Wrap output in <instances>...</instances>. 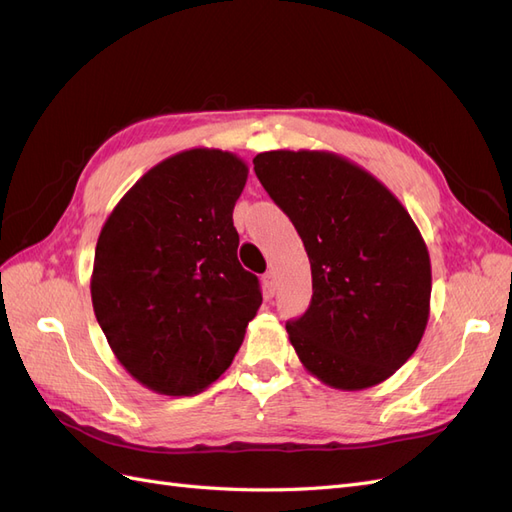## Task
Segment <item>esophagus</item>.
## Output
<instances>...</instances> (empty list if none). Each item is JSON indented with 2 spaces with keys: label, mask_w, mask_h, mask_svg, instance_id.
I'll return each mask as SVG.
<instances>
[{
  "label": "esophagus",
  "mask_w": 512,
  "mask_h": 512,
  "mask_svg": "<svg viewBox=\"0 0 512 512\" xmlns=\"http://www.w3.org/2000/svg\"><path fill=\"white\" fill-rule=\"evenodd\" d=\"M262 288H265L267 297H273L275 290H277V280H275L273 271H267L265 275H262Z\"/></svg>",
  "instance_id": "34e87169"
}]
</instances>
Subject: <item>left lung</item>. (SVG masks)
Listing matches in <instances>:
<instances>
[{
  "instance_id": "1",
  "label": "left lung",
  "mask_w": 512,
  "mask_h": 512,
  "mask_svg": "<svg viewBox=\"0 0 512 512\" xmlns=\"http://www.w3.org/2000/svg\"><path fill=\"white\" fill-rule=\"evenodd\" d=\"M254 170L312 267V303L286 324L299 361L339 391L391 378L429 320L431 262L410 213L382 181L333 151H265Z\"/></svg>"
}]
</instances>
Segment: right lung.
Here are the masks:
<instances>
[{
    "label": "right lung",
    "instance_id": "add662e5",
    "mask_svg": "<svg viewBox=\"0 0 512 512\" xmlns=\"http://www.w3.org/2000/svg\"><path fill=\"white\" fill-rule=\"evenodd\" d=\"M247 173L237 153L179 151L100 230L91 303L115 359L153 393L188 397L218 380L262 303L232 226Z\"/></svg>",
    "mask_w": 512,
    "mask_h": 512
}]
</instances>
